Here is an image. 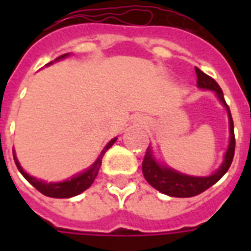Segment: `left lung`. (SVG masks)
I'll return each instance as SVG.
<instances>
[{"instance_id":"obj_1","label":"left lung","mask_w":251,"mask_h":251,"mask_svg":"<svg viewBox=\"0 0 251 251\" xmlns=\"http://www.w3.org/2000/svg\"><path fill=\"white\" fill-rule=\"evenodd\" d=\"M196 76H198V87L207 88L216 94V97L219 98L223 106L226 107L227 114H228V127H230V144L227 148V152L225 154V160L219 167L218 171H215L211 176L205 177H198V176H189V175L180 174L175 169H171L168 167H164L161 164L156 161V158L153 157L152 149L148 148L145 157L142 161V174L144 177L147 179L149 184L153 188L160 191L161 194L174 196V198H191L196 195L204 192L205 189H208L211 185H214L216 181L222 179V176L226 174L234 158V152H235V137H234V122H232L231 113L227 106L223 91L219 87V84L208 75H205L204 72L200 71L198 67H195Z\"/></svg>"}]
</instances>
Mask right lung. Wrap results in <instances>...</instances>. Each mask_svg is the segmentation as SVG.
Returning <instances> with one entry per match:
<instances>
[{"instance_id":"right-lung-1","label":"right lung","mask_w":251,"mask_h":251,"mask_svg":"<svg viewBox=\"0 0 251 251\" xmlns=\"http://www.w3.org/2000/svg\"><path fill=\"white\" fill-rule=\"evenodd\" d=\"M70 55V53H64L62 56H59L55 59V62L57 60H62L64 57H67ZM53 62L48 63V64H52ZM47 64V66H48ZM117 138H113L111 141L104 147V149L100 152L99 154V157L97 158V161L90 167L88 169H86L84 172L82 174L76 175V176H74L71 180H66V181H60V183H46V181H43V180H39L33 177V176H29V175L25 172L24 169L21 168V165H20L19 160L16 157V154L13 152V158H14V163L17 165V168L21 172V175L24 176L25 179L29 181L30 184L33 185L37 191H40L41 194L46 195V196H50V198H57V199H66V198H72V196H76V195L82 194L83 191H86L87 188L91 187V184L94 183V180L97 177V175L99 172V168H100V164H102V158H103V154L106 153L107 149H110V147L113 145L115 142Z\"/></svg>"}]
</instances>
